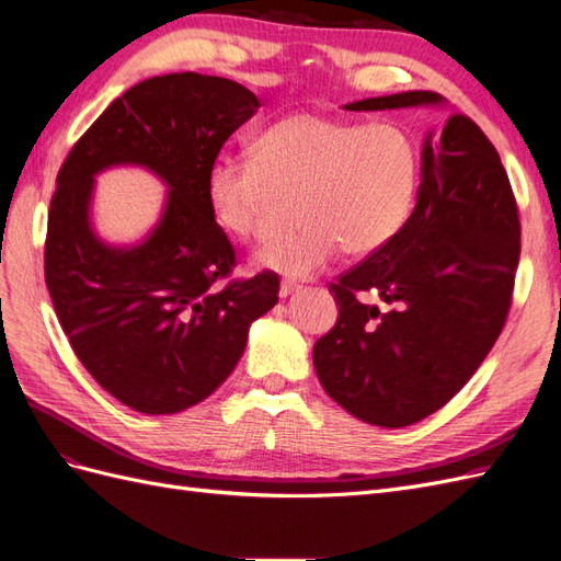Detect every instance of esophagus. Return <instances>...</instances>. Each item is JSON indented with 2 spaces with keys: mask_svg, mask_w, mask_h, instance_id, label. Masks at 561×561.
<instances>
[{
  "mask_svg": "<svg viewBox=\"0 0 561 561\" xmlns=\"http://www.w3.org/2000/svg\"><path fill=\"white\" fill-rule=\"evenodd\" d=\"M299 290V285L297 283H293V280H280V287H278V295L285 299V297H290L293 293H297Z\"/></svg>",
  "mask_w": 561,
  "mask_h": 561,
  "instance_id": "1",
  "label": "esophagus"
}]
</instances>
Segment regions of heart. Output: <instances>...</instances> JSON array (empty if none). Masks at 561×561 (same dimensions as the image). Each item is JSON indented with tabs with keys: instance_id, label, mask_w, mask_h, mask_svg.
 <instances>
[{
	"instance_id": "heart-1",
	"label": "heart",
	"mask_w": 561,
	"mask_h": 561,
	"mask_svg": "<svg viewBox=\"0 0 561 561\" xmlns=\"http://www.w3.org/2000/svg\"><path fill=\"white\" fill-rule=\"evenodd\" d=\"M419 178V145L400 124L304 110L260 130L250 159L215 157L203 192L213 222L236 239L260 229L274 190L295 192L299 225L266 241L254 264L297 280L342 248L353 257L386 248L414 210Z\"/></svg>"
}]
</instances>
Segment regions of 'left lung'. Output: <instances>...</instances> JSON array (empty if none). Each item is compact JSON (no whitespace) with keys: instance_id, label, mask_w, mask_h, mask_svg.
Listing matches in <instances>:
<instances>
[{"instance_id":"1","label":"left lung","mask_w":561,"mask_h":561,"mask_svg":"<svg viewBox=\"0 0 561 561\" xmlns=\"http://www.w3.org/2000/svg\"><path fill=\"white\" fill-rule=\"evenodd\" d=\"M407 91L346 105L353 112L439 105ZM519 262V215L496 147L466 114L428 133L416 208L386 248L330 285L336 325L313 346L328 396L348 414L402 428L445 407L505 325ZM377 294L385 309L363 305Z\"/></svg>"}]
</instances>
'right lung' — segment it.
Instances as JSON below:
<instances>
[{"label": "right lung", "instance_id": "add662e5", "mask_svg": "<svg viewBox=\"0 0 561 561\" xmlns=\"http://www.w3.org/2000/svg\"><path fill=\"white\" fill-rule=\"evenodd\" d=\"M260 100L222 77L178 72L135 83L67 154L48 208L44 278L89 375L142 414L206 400L241 360L252 320L276 307L274 271L228 280L236 252L208 210L210 161ZM142 164L169 184L160 225L114 249L90 227L92 178Z\"/></svg>", "mask_w": 561, "mask_h": 561}]
</instances>
